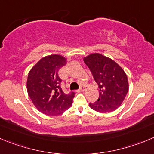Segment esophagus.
Returning <instances> with one entry per match:
<instances>
[{
  "label": "esophagus",
  "instance_id": "1",
  "mask_svg": "<svg viewBox=\"0 0 154 154\" xmlns=\"http://www.w3.org/2000/svg\"><path fill=\"white\" fill-rule=\"evenodd\" d=\"M85 91V88L84 86H81V88H79V90H78L79 92H82V91Z\"/></svg>",
  "mask_w": 154,
  "mask_h": 154
}]
</instances>
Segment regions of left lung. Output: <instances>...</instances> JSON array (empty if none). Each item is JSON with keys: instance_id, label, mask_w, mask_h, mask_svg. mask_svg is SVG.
<instances>
[{"instance_id": "obj_1", "label": "left lung", "mask_w": 154, "mask_h": 154, "mask_svg": "<svg viewBox=\"0 0 154 154\" xmlns=\"http://www.w3.org/2000/svg\"><path fill=\"white\" fill-rule=\"evenodd\" d=\"M99 86V98L89 106L105 113L116 110L123 102L128 91V81L123 69L113 60L98 53L83 58Z\"/></svg>"}]
</instances>
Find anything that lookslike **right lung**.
<instances>
[{"mask_svg":"<svg viewBox=\"0 0 154 154\" xmlns=\"http://www.w3.org/2000/svg\"><path fill=\"white\" fill-rule=\"evenodd\" d=\"M66 62V58L62 55L51 54L42 58L28 75V94L36 109L45 115L62 114L72 104L75 93H63L58 75L60 69Z\"/></svg>","mask_w":154,"mask_h":154,"instance_id":"add662e5","label":"right lung"}]
</instances>
